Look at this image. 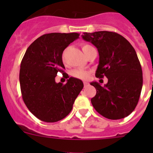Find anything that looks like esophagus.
<instances>
[{
  "instance_id": "esophagus-1",
  "label": "esophagus",
  "mask_w": 153,
  "mask_h": 153,
  "mask_svg": "<svg viewBox=\"0 0 153 153\" xmlns=\"http://www.w3.org/2000/svg\"><path fill=\"white\" fill-rule=\"evenodd\" d=\"M84 87H86V86H89V83L86 82V81H84Z\"/></svg>"
}]
</instances>
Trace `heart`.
I'll use <instances>...</instances> for the list:
<instances>
[{
  "label": "heart",
  "instance_id": "heart-1",
  "mask_svg": "<svg viewBox=\"0 0 153 153\" xmlns=\"http://www.w3.org/2000/svg\"><path fill=\"white\" fill-rule=\"evenodd\" d=\"M92 47V46L89 45V44H84L82 45V50L84 51V52H85L86 50H87L89 48ZM62 60L63 61H65V52H64L62 55ZM71 75L74 78H79V79H82V80H86L87 79L88 77H89V72L87 71L84 70V69H73V70L71 72Z\"/></svg>",
  "mask_w": 153,
  "mask_h": 153
}]
</instances>
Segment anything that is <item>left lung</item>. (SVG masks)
I'll return each instance as SVG.
<instances>
[{
    "label": "left lung",
    "instance_id": "1",
    "mask_svg": "<svg viewBox=\"0 0 153 153\" xmlns=\"http://www.w3.org/2000/svg\"><path fill=\"white\" fill-rule=\"evenodd\" d=\"M82 38L98 49L99 64L95 76L106 77L101 86L92 82L96 95L91 99L102 116L118 120L128 116L138 104L143 85L142 69L135 49L122 35L113 32H84Z\"/></svg>",
    "mask_w": 153,
    "mask_h": 153
}]
</instances>
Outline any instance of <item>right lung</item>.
Returning <instances> with one entry per match:
<instances>
[{
	"label": "right lung",
	"mask_w": 153,
	"mask_h": 153,
	"mask_svg": "<svg viewBox=\"0 0 153 153\" xmlns=\"http://www.w3.org/2000/svg\"><path fill=\"white\" fill-rule=\"evenodd\" d=\"M78 38L76 32L45 34L24 54L19 75L22 98L29 110L41 121L52 123L65 118L84 87L81 80L72 77L66 84L55 82L58 72L65 73L63 52Z\"/></svg>",
	"instance_id": "obj_1"
}]
</instances>
